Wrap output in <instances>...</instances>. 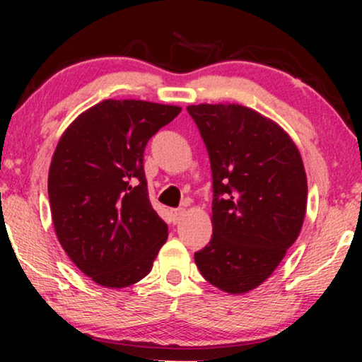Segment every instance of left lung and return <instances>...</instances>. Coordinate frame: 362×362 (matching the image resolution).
<instances>
[{"label":"left lung","mask_w":362,"mask_h":362,"mask_svg":"<svg viewBox=\"0 0 362 362\" xmlns=\"http://www.w3.org/2000/svg\"><path fill=\"white\" fill-rule=\"evenodd\" d=\"M181 108L105 100L64 132L49 168L47 192L62 249L83 274L108 288L150 274L168 239L148 197L143 153Z\"/></svg>","instance_id":"obj_1"}]
</instances>
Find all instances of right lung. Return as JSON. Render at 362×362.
Segmentation results:
<instances>
[{
    "mask_svg": "<svg viewBox=\"0 0 362 362\" xmlns=\"http://www.w3.org/2000/svg\"><path fill=\"white\" fill-rule=\"evenodd\" d=\"M209 153L212 237L194 254L201 275L245 293L272 275L293 245L306 212L300 151L281 128L242 105L187 107Z\"/></svg>",
    "mask_w": 362,
    "mask_h": 362,
    "instance_id": "obj_1",
    "label": "right lung"
}]
</instances>
